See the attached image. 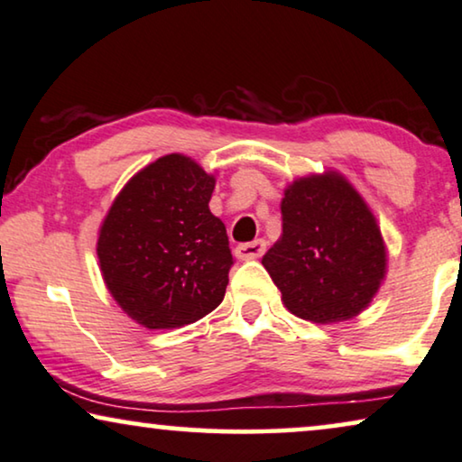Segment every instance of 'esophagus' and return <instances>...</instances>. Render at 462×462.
<instances>
[{
	"mask_svg": "<svg viewBox=\"0 0 462 462\" xmlns=\"http://www.w3.org/2000/svg\"><path fill=\"white\" fill-rule=\"evenodd\" d=\"M236 257L240 262H251V259H259L265 253V240L263 238H257L253 240V243H243L236 246Z\"/></svg>",
	"mask_w": 462,
	"mask_h": 462,
	"instance_id": "1",
	"label": "esophagus"
}]
</instances>
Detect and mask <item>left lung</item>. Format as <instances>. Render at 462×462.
<instances>
[{"label": "left lung", "mask_w": 462, "mask_h": 462, "mask_svg": "<svg viewBox=\"0 0 462 462\" xmlns=\"http://www.w3.org/2000/svg\"><path fill=\"white\" fill-rule=\"evenodd\" d=\"M282 234L262 263L291 314L316 324L358 316L379 293L387 249L362 194L339 171L284 188Z\"/></svg>", "instance_id": "1"}]
</instances>
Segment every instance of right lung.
Instances as JSON below:
<instances>
[{
	"mask_svg": "<svg viewBox=\"0 0 462 462\" xmlns=\"http://www.w3.org/2000/svg\"><path fill=\"white\" fill-rule=\"evenodd\" d=\"M216 175L165 154L123 186L98 232L100 272L116 305L146 328H180L222 303L232 253L209 211Z\"/></svg>",
	"mask_w": 462,
	"mask_h": 462,
	"instance_id": "obj_1",
	"label": "right lung"
}]
</instances>
